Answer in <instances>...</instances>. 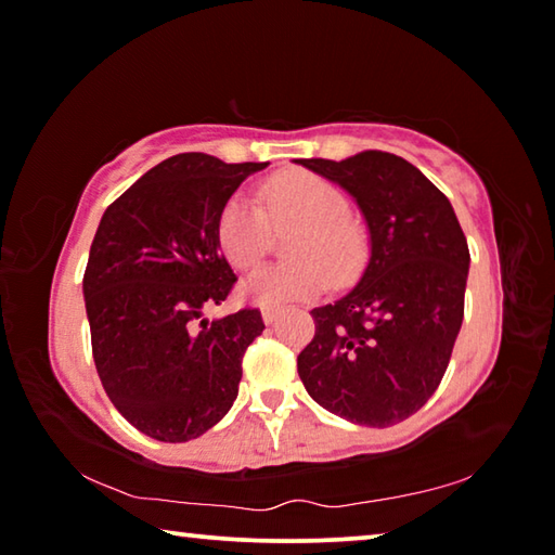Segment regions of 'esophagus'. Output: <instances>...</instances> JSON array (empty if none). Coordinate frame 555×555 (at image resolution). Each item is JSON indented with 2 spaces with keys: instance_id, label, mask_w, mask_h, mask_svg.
Returning <instances> with one entry per match:
<instances>
[{
  "instance_id": "esophagus-1",
  "label": "esophagus",
  "mask_w": 555,
  "mask_h": 555,
  "mask_svg": "<svg viewBox=\"0 0 555 555\" xmlns=\"http://www.w3.org/2000/svg\"><path fill=\"white\" fill-rule=\"evenodd\" d=\"M261 318H264V323H274L279 318V308L276 306H264V308H261Z\"/></svg>"
}]
</instances>
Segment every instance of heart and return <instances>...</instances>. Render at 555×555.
Masks as SVG:
<instances>
[{
	"label": "heart",
	"instance_id": "1",
	"mask_svg": "<svg viewBox=\"0 0 555 555\" xmlns=\"http://www.w3.org/2000/svg\"><path fill=\"white\" fill-rule=\"evenodd\" d=\"M259 203L232 195L218 218V244L234 269L249 271L269 255L274 232H288L284 264L244 281V296L264 306L311 300L333 284L352 281L367 257V240L350 215L343 188L323 176L291 171L261 185Z\"/></svg>",
	"mask_w": 555,
	"mask_h": 555
}]
</instances>
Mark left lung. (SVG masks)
Instances as JSON below:
<instances>
[{"instance_id":"left-lung-1","label":"left lung","mask_w":555,"mask_h":555,"mask_svg":"<svg viewBox=\"0 0 555 555\" xmlns=\"http://www.w3.org/2000/svg\"><path fill=\"white\" fill-rule=\"evenodd\" d=\"M296 164L352 195L372 242L354 288L311 311L315 335L298 354V377L335 416L393 426L434 397L453 354L469 269L463 228L446 195L401 156Z\"/></svg>"}]
</instances>
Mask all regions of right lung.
<instances>
[{
    "label": "right lung",
    "instance_id": "1",
    "mask_svg": "<svg viewBox=\"0 0 555 555\" xmlns=\"http://www.w3.org/2000/svg\"><path fill=\"white\" fill-rule=\"evenodd\" d=\"M264 166L178 154L102 215L82 276L92 357L109 401L149 438H198L237 399L242 357L264 321L259 308L203 313L237 281L220 255V210Z\"/></svg>",
    "mask_w": 555,
    "mask_h": 555
}]
</instances>
